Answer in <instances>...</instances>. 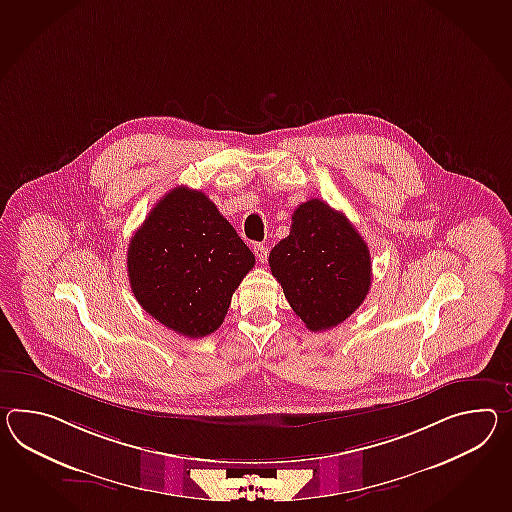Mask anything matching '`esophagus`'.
Masks as SVG:
<instances>
[{
	"mask_svg": "<svg viewBox=\"0 0 512 512\" xmlns=\"http://www.w3.org/2000/svg\"><path fill=\"white\" fill-rule=\"evenodd\" d=\"M253 253H255V257L259 259L261 264L268 261V248H266L264 244H255V246H253Z\"/></svg>",
	"mask_w": 512,
	"mask_h": 512,
	"instance_id": "1",
	"label": "esophagus"
}]
</instances>
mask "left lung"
I'll return each instance as SVG.
<instances>
[{"label":"left lung","mask_w":512,"mask_h":512,"mask_svg":"<svg viewBox=\"0 0 512 512\" xmlns=\"http://www.w3.org/2000/svg\"><path fill=\"white\" fill-rule=\"evenodd\" d=\"M270 270L292 311L311 331L342 324L370 290V250L342 212L325 201L301 203L290 235L270 251Z\"/></svg>","instance_id":"obj_1"}]
</instances>
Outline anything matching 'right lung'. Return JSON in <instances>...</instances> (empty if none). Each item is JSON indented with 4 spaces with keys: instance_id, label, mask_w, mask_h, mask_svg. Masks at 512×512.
I'll use <instances>...</instances> for the list:
<instances>
[{
    "instance_id": "obj_1",
    "label": "right lung",
    "mask_w": 512,
    "mask_h": 512,
    "mask_svg": "<svg viewBox=\"0 0 512 512\" xmlns=\"http://www.w3.org/2000/svg\"><path fill=\"white\" fill-rule=\"evenodd\" d=\"M255 264L216 205L200 190L175 187L129 240L127 275L140 307L188 338L224 322L233 292Z\"/></svg>"
}]
</instances>
